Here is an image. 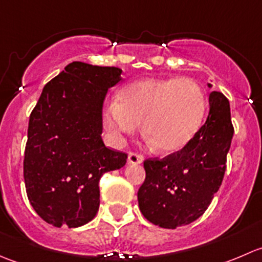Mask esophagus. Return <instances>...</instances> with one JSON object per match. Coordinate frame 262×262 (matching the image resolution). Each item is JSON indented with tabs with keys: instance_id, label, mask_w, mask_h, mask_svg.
Wrapping results in <instances>:
<instances>
[{
	"instance_id": "1",
	"label": "esophagus",
	"mask_w": 262,
	"mask_h": 262,
	"mask_svg": "<svg viewBox=\"0 0 262 262\" xmlns=\"http://www.w3.org/2000/svg\"><path fill=\"white\" fill-rule=\"evenodd\" d=\"M128 162L133 163V165H138V163L143 162V156L139 155V153L130 152L128 156Z\"/></svg>"
}]
</instances>
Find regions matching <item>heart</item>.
<instances>
[{"instance_id":"b5f03b06","label":"heart","mask_w":262,"mask_h":262,"mask_svg":"<svg viewBox=\"0 0 262 262\" xmlns=\"http://www.w3.org/2000/svg\"><path fill=\"white\" fill-rule=\"evenodd\" d=\"M207 97L190 78H146L121 90L119 100L104 107L106 128L120 137L138 130L158 150L178 152L186 146L204 120Z\"/></svg>"}]
</instances>
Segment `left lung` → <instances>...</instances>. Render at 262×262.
Masks as SVG:
<instances>
[{
    "mask_svg": "<svg viewBox=\"0 0 262 262\" xmlns=\"http://www.w3.org/2000/svg\"><path fill=\"white\" fill-rule=\"evenodd\" d=\"M209 104L207 120L186 146L143 162L146 180L138 190V204L156 226L175 229L196 221L223 181L234 129L227 97L213 91Z\"/></svg>",
    "mask_w": 262,
    "mask_h": 262,
    "instance_id": "left-lung-1",
    "label": "left lung"
}]
</instances>
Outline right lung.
<instances>
[{"label":"right lung","mask_w":262,"mask_h":262,"mask_svg":"<svg viewBox=\"0 0 262 262\" xmlns=\"http://www.w3.org/2000/svg\"><path fill=\"white\" fill-rule=\"evenodd\" d=\"M121 70L72 62L44 86L29 119L26 194L38 215L58 227L83 226L100 205L99 181L128 155L105 147L102 104Z\"/></svg>","instance_id":"obj_1"}]
</instances>
